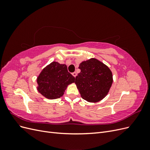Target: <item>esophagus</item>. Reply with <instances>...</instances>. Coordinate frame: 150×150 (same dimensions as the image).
Listing matches in <instances>:
<instances>
[{
    "label": "esophagus",
    "mask_w": 150,
    "mask_h": 150,
    "mask_svg": "<svg viewBox=\"0 0 150 150\" xmlns=\"http://www.w3.org/2000/svg\"><path fill=\"white\" fill-rule=\"evenodd\" d=\"M72 76H73L74 77H76V76H77V73L76 72H72Z\"/></svg>",
    "instance_id": "obj_1"
}]
</instances>
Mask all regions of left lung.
Returning <instances> with one entry per match:
<instances>
[{
	"instance_id": "1",
	"label": "left lung",
	"mask_w": 150,
	"mask_h": 150,
	"mask_svg": "<svg viewBox=\"0 0 150 150\" xmlns=\"http://www.w3.org/2000/svg\"><path fill=\"white\" fill-rule=\"evenodd\" d=\"M75 84L81 96L89 103L100 101L106 96L112 84V72L106 64L95 58L83 61Z\"/></svg>"
}]
</instances>
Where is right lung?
I'll return each mask as SVG.
<instances>
[{
  "label": "right lung",
  "instance_id": "add662e5",
  "mask_svg": "<svg viewBox=\"0 0 150 150\" xmlns=\"http://www.w3.org/2000/svg\"><path fill=\"white\" fill-rule=\"evenodd\" d=\"M75 78L67 71L66 64L53 61L40 72L37 78V89L49 99L59 98L67 86L74 83Z\"/></svg>",
  "mask_w": 150,
  "mask_h": 150
}]
</instances>
